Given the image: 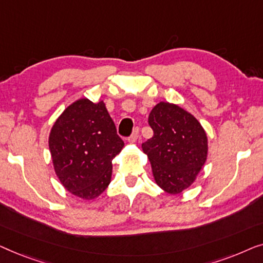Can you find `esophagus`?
Returning <instances> with one entry per match:
<instances>
[{
    "mask_svg": "<svg viewBox=\"0 0 263 263\" xmlns=\"http://www.w3.org/2000/svg\"><path fill=\"white\" fill-rule=\"evenodd\" d=\"M138 136H139V127L136 126L135 128H133L130 138H128V142H136L137 138H138Z\"/></svg>",
    "mask_w": 263,
    "mask_h": 263,
    "instance_id": "esophagus-1",
    "label": "esophagus"
}]
</instances>
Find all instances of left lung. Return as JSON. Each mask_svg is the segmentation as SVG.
Wrapping results in <instances>:
<instances>
[{"instance_id":"left-lung-1","label":"left lung","mask_w":263,"mask_h":263,"mask_svg":"<svg viewBox=\"0 0 263 263\" xmlns=\"http://www.w3.org/2000/svg\"><path fill=\"white\" fill-rule=\"evenodd\" d=\"M153 138L143 143L155 181L170 194H179L194 182L207 158V136L186 109L160 102L149 116Z\"/></svg>"}]
</instances>
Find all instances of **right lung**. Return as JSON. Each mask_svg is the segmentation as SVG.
Here are the masks:
<instances>
[{
  "instance_id": "add662e5",
  "label": "right lung",
  "mask_w": 263,
  "mask_h": 263,
  "mask_svg": "<svg viewBox=\"0 0 263 263\" xmlns=\"http://www.w3.org/2000/svg\"><path fill=\"white\" fill-rule=\"evenodd\" d=\"M49 146L61 183L76 197L91 200L109 184L112 160L124 142L103 101L81 99L56 120Z\"/></svg>"
}]
</instances>
